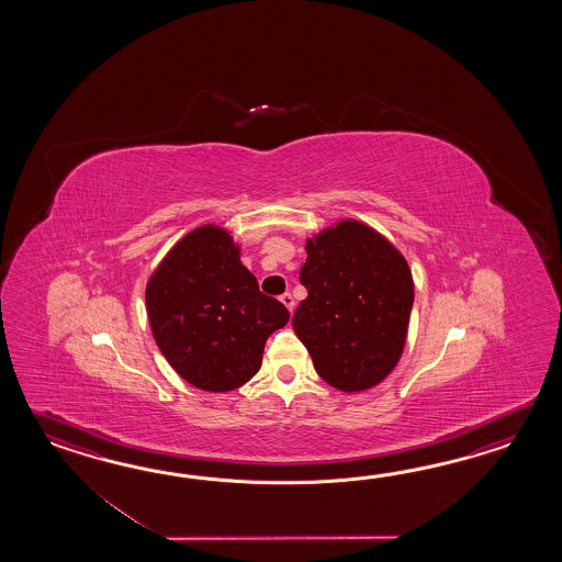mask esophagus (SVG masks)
I'll use <instances>...</instances> for the list:
<instances>
[{
    "label": "esophagus",
    "instance_id": "obj_1",
    "mask_svg": "<svg viewBox=\"0 0 562 562\" xmlns=\"http://www.w3.org/2000/svg\"><path fill=\"white\" fill-rule=\"evenodd\" d=\"M281 303H283L286 310L291 311V313L295 310V299H293L291 293H283V295H281Z\"/></svg>",
    "mask_w": 562,
    "mask_h": 562
}]
</instances>
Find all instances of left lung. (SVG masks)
Segmentation results:
<instances>
[{
	"instance_id": "1",
	"label": "left lung",
	"mask_w": 562,
	"mask_h": 562,
	"mask_svg": "<svg viewBox=\"0 0 562 562\" xmlns=\"http://www.w3.org/2000/svg\"><path fill=\"white\" fill-rule=\"evenodd\" d=\"M299 281L307 299L293 329L322 380L341 392L382 382L402 356L414 305L402 252L368 225L341 221L307 240Z\"/></svg>"
}]
</instances>
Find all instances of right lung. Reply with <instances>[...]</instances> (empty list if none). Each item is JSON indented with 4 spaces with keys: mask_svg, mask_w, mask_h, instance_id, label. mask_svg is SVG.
<instances>
[{
    "mask_svg": "<svg viewBox=\"0 0 562 562\" xmlns=\"http://www.w3.org/2000/svg\"><path fill=\"white\" fill-rule=\"evenodd\" d=\"M146 310L168 363L204 392H231L261 368L267 337L289 311L259 291L227 231L194 228L146 285Z\"/></svg>",
    "mask_w": 562,
    "mask_h": 562,
    "instance_id": "obj_1",
    "label": "right lung"
}]
</instances>
